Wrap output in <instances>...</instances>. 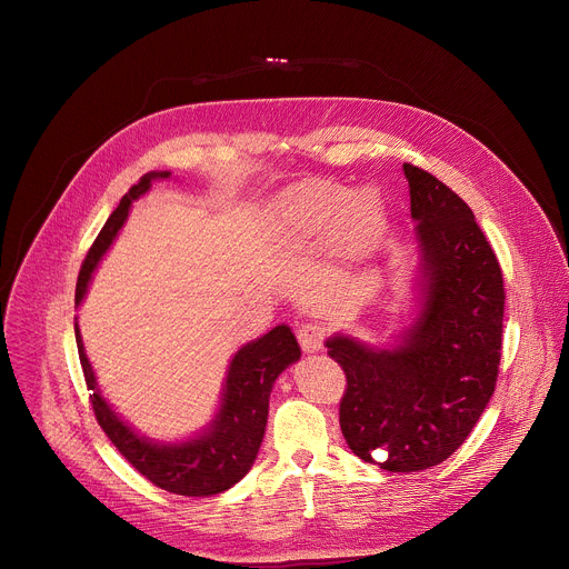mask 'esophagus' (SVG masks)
<instances>
[{
	"mask_svg": "<svg viewBox=\"0 0 569 569\" xmlns=\"http://www.w3.org/2000/svg\"><path fill=\"white\" fill-rule=\"evenodd\" d=\"M297 340L306 353H315L323 347V340H327V327L319 321H306L297 331Z\"/></svg>",
	"mask_w": 569,
	"mask_h": 569,
	"instance_id": "esophagus-1",
	"label": "esophagus"
}]
</instances>
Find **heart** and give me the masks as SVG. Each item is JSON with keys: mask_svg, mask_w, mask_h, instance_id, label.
<instances>
[{"mask_svg": "<svg viewBox=\"0 0 569 569\" xmlns=\"http://www.w3.org/2000/svg\"><path fill=\"white\" fill-rule=\"evenodd\" d=\"M279 229L290 240H312L345 233L349 240H369L382 220L378 198L333 182H303L290 189L277 209Z\"/></svg>", "mask_w": 569, "mask_h": 569, "instance_id": "1", "label": "heart"}]
</instances>
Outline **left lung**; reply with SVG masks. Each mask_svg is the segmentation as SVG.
Listing matches in <instances>:
<instances>
[{"label":"left lung","mask_w":569,"mask_h":569,"mask_svg":"<svg viewBox=\"0 0 569 569\" xmlns=\"http://www.w3.org/2000/svg\"><path fill=\"white\" fill-rule=\"evenodd\" d=\"M421 242L423 310L396 349L327 340L347 389L349 448L391 472L446 461L489 405L500 369L505 281L470 207L432 173L402 164Z\"/></svg>","instance_id":"8db88e82"}]
</instances>
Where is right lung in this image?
Wrapping results in <instances>:
<instances>
[{
	"mask_svg": "<svg viewBox=\"0 0 569 569\" xmlns=\"http://www.w3.org/2000/svg\"><path fill=\"white\" fill-rule=\"evenodd\" d=\"M171 173H146L130 191L121 198L119 207L112 211L101 233L92 242V248L80 266L78 283H76V303L83 301L92 272L117 231L128 218L132 200L150 189L154 178H169ZM76 345L80 367H83L86 385L92 391L90 402L94 417L108 439L117 446V450L132 463L146 479H150L159 489H164L176 496L187 498H209L222 493L248 475L252 468L268 423L270 408V391L277 376L292 362L299 360L301 349L292 336V331L281 323L257 342L242 347L227 373L222 405L209 426V430L191 441L159 446L137 437L103 400L97 389L94 371L83 351V340H80L76 327Z\"/></svg>",
	"mask_w": 569,
	"mask_h": 569,
	"instance_id": "right-lung-1",
	"label": "right lung"
}]
</instances>
